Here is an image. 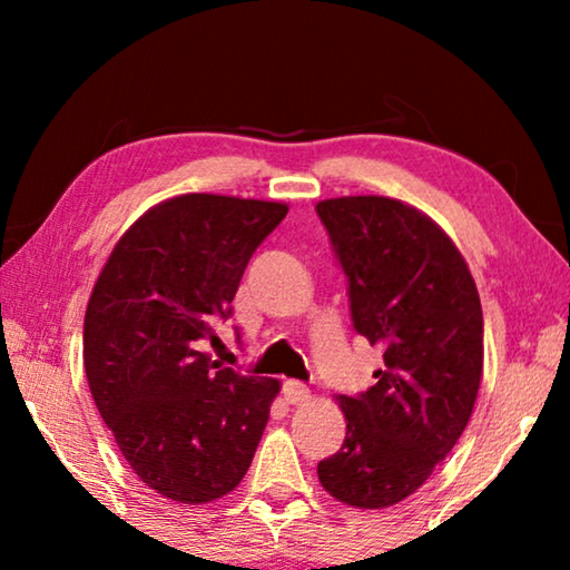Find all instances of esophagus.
<instances>
[{
  "label": "esophagus",
  "mask_w": 570,
  "mask_h": 570,
  "mask_svg": "<svg viewBox=\"0 0 570 570\" xmlns=\"http://www.w3.org/2000/svg\"><path fill=\"white\" fill-rule=\"evenodd\" d=\"M308 394H312V392H308L304 382H296V380L284 382V400L288 404H302V402L308 400Z\"/></svg>",
  "instance_id": "esophagus-1"
}]
</instances>
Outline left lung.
<instances>
[{"label":"left lung","mask_w":570,"mask_h":570,"mask_svg":"<svg viewBox=\"0 0 570 570\" xmlns=\"http://www.w3.org/2000/svg\"><path fill=\"white\" fill-rule=\"evenodd\" d=\"M350 282L354 330L384 350L370 390L336 402L340 452L320 482L352 508L410 498L450 455L482 377V308L465 258L435 220L402 200L344 196L316 204Z\"/></svg>","instance_id":"8db88e82"}]
</instances>
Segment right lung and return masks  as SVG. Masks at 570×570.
Segmentation results:
<instances>
[{
    "label": "right lung",
    "mask_w": 570,
    "mask_h": 570,
    "mask_svg": "<svg viewBox=\"0 0 570 570\" xmlns=\"http://www.w3.org/2000/svg\"><path fill=\"white\" fill-rule=\"evenodd\" d=\"M288 206L186 193L146 210L115 244L85 312V374L135 475L200 505L254 460L276 380L210 362L198 342L228 320L248 258Z\"/></svg>",
    "instance_id": "obj_1"
}]
</instances>
